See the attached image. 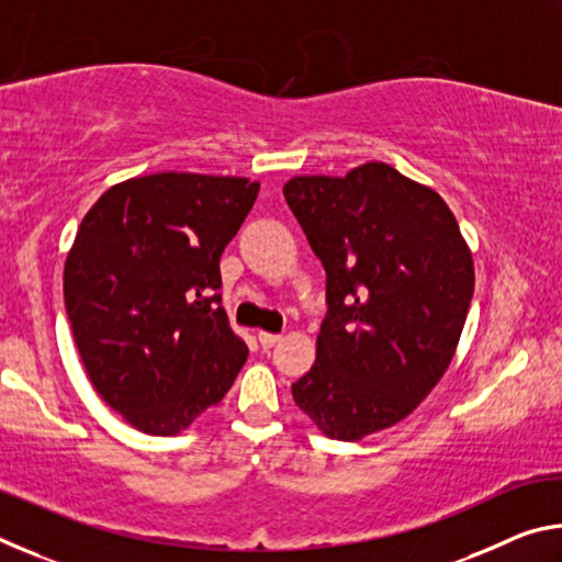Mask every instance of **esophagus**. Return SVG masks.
Returning a JSON list of instances; mask_svg holds the SVG:
<instances>
[{
	"label": "esophagus",
	"instance_id": "obj_1",
	"mask_svg": "<svg viewBox=\"0 0 562 562\" xmlns=\"http://www.w3.org/2000/svg\"><path fill=\"white\" fill-rule=\"evenodd\" d=\"M258 339H260V347H262V349H270V347L278 345V341H280L282 337H280V335H272V331H260Z\"/></svg>",
	"mask_w": 562,
	"mask_h": 562
}]
</instances>
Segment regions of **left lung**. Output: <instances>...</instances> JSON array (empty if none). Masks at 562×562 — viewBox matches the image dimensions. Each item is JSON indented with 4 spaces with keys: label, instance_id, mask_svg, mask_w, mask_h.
Segmentation results:
<instances>
[{
    "label": "left lung",
    "instance_id": "1",
    "mask_svg": "<svg viewBox=\"0 0 562 562\" xmlns=\"http://www.w3.org/2000/svg\"><path fill=\"white\" fill-rule=\"evenodd\" d=\"M282 193L327 272L317 359L294 404L329 439L359 441L412 414L449 369L471 250L443 198L386 164L297 176Z\"/></svg>",
    "mask_w": 562,
    "mask_h": 562
}]
</instances>
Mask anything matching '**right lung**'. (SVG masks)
<instances>
[{
	"instance_id": "1",
	"label": "right lung",
	"mask_w": 562,
	"mask_h": 562,
	"mask_svg": "<svg viewBox=\"0 0 562 562\" xmlns=\"http://www.w3.org/2000/svg\"><path fill=\"white\" fill-rule=\"evenodd\" d=\"M260 183L154 173L109 188L64 265V302L91 384L150 436L223 402L247 347L221 307V255Z\"/></svg>"
}]
</instances>
